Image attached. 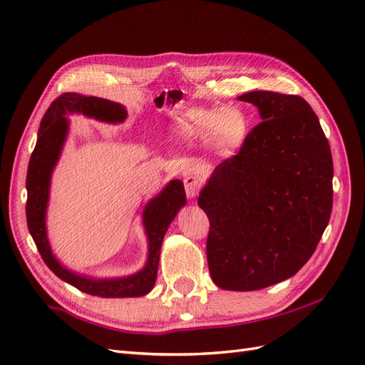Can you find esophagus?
Instances as JSON below:
<instances>
[{"label":"esophagus","instance_id":"1","mask_svg":"<svg viewBox=\"0 0 365 365\" xmlns=\"http://www.w3.org/2000/svg\"><path fill=\"white\" fill-rule=\"evenodd\" d=\"M184 187H185V193L187 196L193 200V197L197 195L201 189V180L197 178L196 175H187L184 178Z\"/></svg>","mask_w":365,"mask_h":365}]
</instances>
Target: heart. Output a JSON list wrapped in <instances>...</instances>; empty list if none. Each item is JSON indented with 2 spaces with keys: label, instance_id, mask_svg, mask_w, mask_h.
I'll return each mask as SVG.
<instances>
[{
  "label": "heart",
  "instance_id": "heart-1",
  "mask_svg": "<svg viewBox=\"0 0 365 365\" xmlns=\"http://www.w3.org/2000/svg\"><path fill=\"white\" fill-rule=\"evenodd\" d=\"M178 134L189 140L212 145L224 153L236 150L248 135L247 115L239 109H185L176 118Z\"/></svg>",
  "mask_w": 365,
  "mask_h": 365
}]
</instances>
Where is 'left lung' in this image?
<instances>
[{"instance_id": "8db88e82", "label": "left lung", "mask_w": 365, "mask_h": 365, "mask_svg": "<svg viewBox=\"0 0 365 365\" xmlns=\"http://www.w3.org/2000/svg\"><path fill=\"white\" fill-rule=\"evenodd\" d=\"M239 101L262 121L220 163L197 197L208 220L207 262L227 291H256L292 277L329 224L334 163L317 114L303 97L251 91Z\"/></svg>"}]
</instances>
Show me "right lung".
<instances>
[{"mask_svg": "<svg viewBox=\"0 0 365 365\" xmlns=\"http://www.w3.org/2000/svg\"><path fill=\"white\" fill-rule=\"evenodd\" d=\"M74 113L108 121V123H121L128 117V111L123 105L101 97L65 93L51 102L41 121L38 141L35 150L31 152L27 170L26 216L29 231L47 267L61 280L70 283L79 291L105 298L146 295L152 291L157 280L160 250L165 231L176 213L180 212V208L185 205L184 184L180 180H172L143 210V225H145L149 240V254L145 268L141 271L129 275V277L91 279L67 269L51 252L47 237L46 215L51 173L68 134V118L65 115Z\"/></svg>", "mask_w": 365, "mask_h": 365, "instance_id": "1", "label": "right lung"}]
</instances>
